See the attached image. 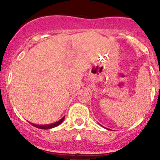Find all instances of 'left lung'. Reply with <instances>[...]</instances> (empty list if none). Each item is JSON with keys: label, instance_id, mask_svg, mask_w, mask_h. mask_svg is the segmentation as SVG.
Listing matches in <instances>:
<instances>
[{"label": "left lung", "instance_id": "8db88e82", "mask_svg": "<svg viewBox=\"0 0 160 160\" xmlns=\"http://www.w3.org/2000/svg\"><path fill=\"white\" fill-rule=\"evenodd\" d=\"M101 126H102V125H101ZM107 129H108V128H107Z\"/></svg>", "mask_w": 160, "mask_h": 160}]
</instances>
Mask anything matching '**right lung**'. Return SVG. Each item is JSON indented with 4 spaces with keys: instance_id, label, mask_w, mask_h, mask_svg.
Listing matches in <instances>:
<instances>
[{
    "instance_id": "add662e5",
    "label": "right lung",
    "mask_w": 160,
    "mask_h": 160,
    "mask_svg": "<svg viewBox=\"0 0 160 160\" xmlns=\"http://www.w3.org/2000/svg\"><path fill=\"white\" fill-rule=\"evenodd\" d=\"M64 119H65V117H62L61 120H58V122H54V123L50 124V125H46V126H39V125H36V124H34V123H32V126H35V127H37V128H42V129H49V128H52L54 127H56V126H59V125L61 124L62 122H63Z\"/></svg>"
}]
</instances>
